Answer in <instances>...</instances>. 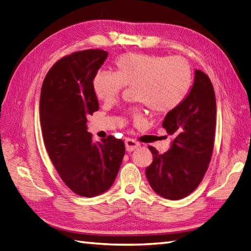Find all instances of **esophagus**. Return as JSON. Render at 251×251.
Here are the masks:
<instances>
[{
    "mask_svg": "<svg viewBox=\"0 0 251 251\" xmlns=\"http://www.w3.org/2000/svg\"><path fill=\"white\" fill-rule=\"evenodd\" d=\"M125 146H126V151L128 152H130L132 151H134L136 149L140 146V143L137 142L136 140H132V139H126L125 140Z\"/></svg>",
    "mask_w": 251,
    "mask_h": 251,
    "instance_id": "1",
    "label": "esophagus"
}]
</instances>
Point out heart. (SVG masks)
<instances>
[{"instance_id":"b5f03b06","label":"heart","mask_w":251,"mask_h":251,"mask_svg":"<svg viewBox=\"0 0 251 251\" xmlns=\"http://www.w3.org/2000/svg\"><path fill=\"white\" fill-rule=\"evenodd\" d=\"M115 72H100L93 89L100 100L111 104L124 87H133L134 99L143 101L152 112L168 113L187 98L193 82L189 61L180 56H160L128 53L114 61ZM142 119L139 109L132 110Z\"/></svg>"}]
</instances>
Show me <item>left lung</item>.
<instances>
[{
	"label": "left lung",
	"mask_w": 251,
	"mask_h": 251,
	"mask_svg": "<svg viewBox=\"0 0 251 251\" xmlns=\"http://www.w3.org/2000/svg\"><path fill=\"white\" fill-rule=\"evenodd\" d=\"M216 100L207 74L195 70L194 83L185 100L168 112L162 126L173 137L170 150L159 153L150 146L152 163L145 174L151 189L177 201L194 191L207 172L214 145Z\"/></svg>",
	"instance_id": "left-lung-1"
}]
</instances>
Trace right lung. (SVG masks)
I'll use <instances>...</instances> for the list:
<instances>
[{
	"label": "right lung",
	"instance_id": "1",
	"mask_svg": "<svg viewBox=\"0 0 251 251\" xmlns=\"http://www.w3.org/2000/svg\"><path fill=\"white\" fill-rule=\"evenodd\" d=\"M108 52L87 50L63 57L50 68L40 95V123L49 156L75 194L94 197L111 188L125 155L122 140L93 142L88 115L99 110L93 79Z\"/></svg>",
	"mask_w": 251,
	"mask_h": 251
}]
</instances>
